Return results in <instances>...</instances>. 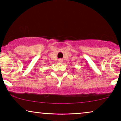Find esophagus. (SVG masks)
I'll return each mask as SVG.
<instances>
[{"label":"esophagus","mask_w":121,"mask_h":121,"mask_svg":"<svg viewBox=\"0 0 121 121\" xmlns=\"http://www.w3.org/2000/svg\"><path fill=\"white\" fill-rule=\"evenodd\" d=\"M59 62H62V59H59Z\"/></svg>","instance_id":"1"}]
</instances>
